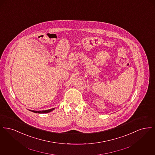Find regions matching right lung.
I'll use <instances>...</instances> for the list:
<instances>
[{
	"label": "right lung",
	"instance_id": "1",
	"mask_svg": "<svg viewBox=\"0 0 155 155\" xmlns=\"http://www.w3.org/2000/svg\"><path fill=\"white\" fill-rule=\"evenodd\" d=\"M55 108H53V109H49V110H41V111H36V110H29L31 111H32V112H34V113H49L51 111L53 110Z\"/></svg>",
	"mask_w": 155,
	"mask_h": 155
}]
</instances>
